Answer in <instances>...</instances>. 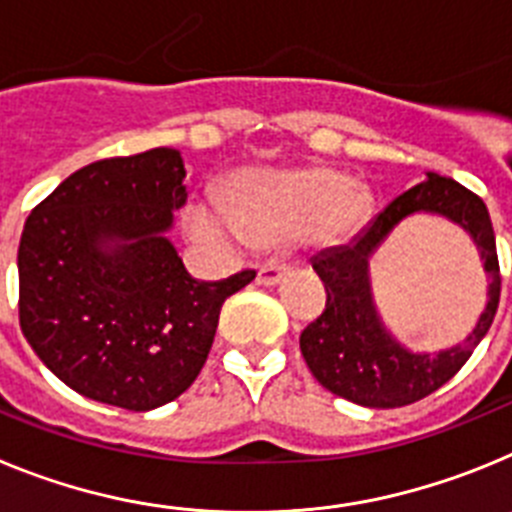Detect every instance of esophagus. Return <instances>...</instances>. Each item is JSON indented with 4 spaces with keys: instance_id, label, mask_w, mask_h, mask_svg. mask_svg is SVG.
I'll return each instance as SVG.
<instances>
[{
    "instance_id": "esophagus-1",
    "label": "esophagus",
    "mask_w": 512,
    "mask_h": 512,
    "mask_svg": "<svg viewBox=\"0 0 512 512\" xmlns=\"http://www.w3.org/2000/svg\"><path fill=\"white\" fill-rule=\"evenodd\" d=\"M287 271V264H264L259 269V274H256V284H261V287H274Z\"/></svg>"
}]
</instances>
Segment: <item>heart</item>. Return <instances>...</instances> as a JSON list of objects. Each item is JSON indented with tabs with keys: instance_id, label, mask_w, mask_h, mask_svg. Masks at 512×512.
<instances>
[{
	"instance_id": "1",
	"label": "heart",
	"mask_w": 512,
	"mask_h": 512,
	"mask_svg": "<svg viewBox=\"0 0 512 512\" xmlns=\"http://www.w3.org/2000/svg\"><path fill=\"white\" fill-rule=\"evenodd\" d=\"M351 182L330 169L256 171L238 176L225 205L194 202L187 207L189 233L210 246L243 241L287 243L297 238H341L361 217Z\"/></svg>"
}]
</instances>
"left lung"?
I'll return each mask as SVG.
<instances>
[{"label":"left lung","mask_w":512,"mask_h":512,"mask_svg":"<svg viewBox=\"0 0 512 512\" xmlns=\"http://www.w3.org/2000/svg\"><path fill=\"white\" fill-rule=\"evenodd\" d=\"M415 211L449 216L478 243L491 274L486 312L470 336L438 355H415L383 328L368 284V256L405 216ZM325 284V310L300 336L312 377L333 395L364 408H402L449 382L487 336L500 302V264L490 212L477 194L449 176L428 179L402 192L348 246L325 248L312 259Z\"/></svg>","instance_id":"1"}]
</instances>
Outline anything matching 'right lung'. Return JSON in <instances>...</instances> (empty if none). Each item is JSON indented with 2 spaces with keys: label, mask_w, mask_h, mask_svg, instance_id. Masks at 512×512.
<instances>
[{
  "label": "right lung",
  "mask_w": 512,
  "mask_h": 512,
  "mask_svg": "<svg viewBox=\"0 0 512 512\" xmlns=\"http://www.w3.org/2000/svg\"><path fill=\"white\" fill-rule=\"evenodd\" d=\"M176 148L102 158L27 217L17 251L20 328L48 369L89 400L161 408L192 387L220 307L256 271L197 282L166 238L187 202Z\"/></svg>",
  "instance_id": "obj_1"
}]
</instances>
